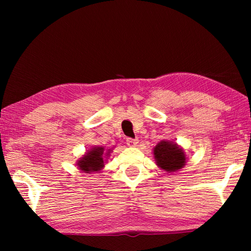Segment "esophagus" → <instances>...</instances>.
I'll list each match as a JSON object with an SVG mask.
<instances>
[{"instance_id":"34e87169","label":"esophagus","mask_w":251,"mask_h":251,"mask_svg":"<svg viewBox=\"0 0 251 251\" xmlns=\"http://www.w3.org/2000/svg\"><path fill=\"white\" fill-rule=\"evenodd\" d=\"M126 143H127V145H128V146H130V147H135V146H137V144H138V139L127 138V139H126Z\"/></svg>"}]
</instances>
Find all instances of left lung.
I'll list each match as a JSON object with an SVG mask.
<instances>
[{
    "instance_id": "obj_1",
    "label": "left lung",
    "mask_w": 251,
    "mask_h": 251,
    "mask_svg": "<svg viewBox=\"0 0 251 251\" xmlns=\"http://www.w3.org/2000/svg\"><path fill=\"white\" fill-rule=\"evenodd\" d=\"M156 165L168 174L185 167L187 156L184 148L172 141H160L152 150Z\"/></svg>"
}]
</instances>
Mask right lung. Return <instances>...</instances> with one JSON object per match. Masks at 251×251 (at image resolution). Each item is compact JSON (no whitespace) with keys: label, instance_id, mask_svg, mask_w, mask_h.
<instances>
[{"label":"right lung","instance_id":"obj_1","mask_svg":"<svg viewBox=\"0 0 251 251\" xmlns=\"http://www.w3.org/2000/svg\"><path fill=\"white\" fill-rule=\"evenodd\" d=\"M113 148L106 150L103 146H94L86 151V152L78 158L77 167L83 173H99L105 166V160L108 159Z\"/></svg>","mask_w":251,"mask_h":251}]
</instances>
